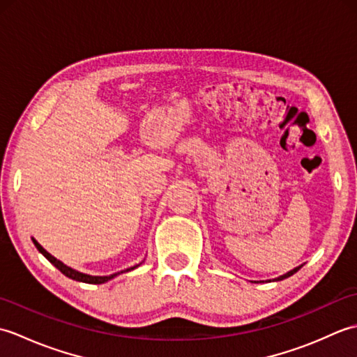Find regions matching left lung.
Instances as JSON below:
<instances>
[{"mask_svg":"<svg viewBox=\"0 0 357 357\" xmlns=\"http://www.w3.org/2000/svg\"><path fill=\"white\" fill-rule=\"evenodd\" d=\"M299 268H301V267H296L294 270H291V271H288V273H285V275H284V276H279V278H278V279H275V280H282V279H285V278H290V276H291V275H294V273H296V271H298Z\"/></svg>","mask_w":357,"mask_h":357,"instance_id":"obj_1","label":"left lung"}]
</instances>
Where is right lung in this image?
Segmentation results:
<instances>
[{"instance_id": "right-lung-1", "label": "right lung", "mask_w": 357, "mask_h": 357, "mask_svg": "<svg viewBox=\"0 0 357 357\" xmlns=\"http://www.w3.org/2000/svg\"><path fill=\"white\" fill-rule=\"evenodd\" d=\"M33 244H35V247L40 250V253H43L45 257H47V259L55 265V267L63 273V275H66L67 278H70V279H73V280H79V282H86V284H104V282H107V280H110V279H113L115 276H118L119 273H115V275H110V276H90V275H84V273H79V271H77V270H73V268H70V267H67V265H64L61 261H58L56 257H53L50 253H47L45 252V250L38 244V242L33 239ZM133 268H136V267H132V268H127L126 271H130V270H133ZM123 273V271H121Z\"/></svg>"}]
</instances>
